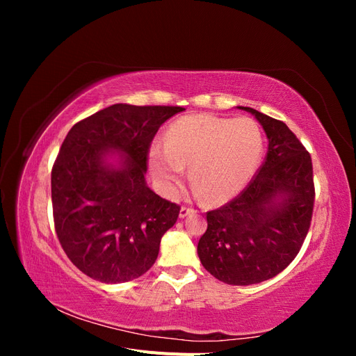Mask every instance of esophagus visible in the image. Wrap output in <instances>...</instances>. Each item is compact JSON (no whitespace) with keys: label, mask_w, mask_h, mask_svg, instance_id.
Here are the masks:
<instances>
[{"label":"esophagus","mask_w":356,"mask_h":356,"mask_svg":"<svg viewBox=\"0 0 356 356\" xmlns=\"http://www.w3.org/2000/svg\"><path fill=\"white\" fill-rule=\"evenodd\" d=\"M191 213H195V209L187 208V207H181V209H179V218H186V217H188V215H191Z\"/></svg>","instance_id":"1"}]
</instances>
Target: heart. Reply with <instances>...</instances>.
Wrapping results in <instances>:
<instances>
[{"mask_svg": "<svg viewBox=\"0 0 356 356\" xmlns=\"http://www.w3.org/2000/svg\"><path fill=\"white\" fill-rule=\"evenodd\" d=\"M261 153V131L251 118L190 114L172 123L163 145L152 147L148 166L166 196L175 195L184 166H190L193 184L209 203L218 204L233 199L250 182Z\"/></svg>", "mask_w": 356, "mask_h": 356, "instance_id": "1", "label": "heart"}]
</instances>
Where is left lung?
Listing matches in <instances>:
<instances>
[{
	"label": "left lung",
	"mask_w": 356,
	"mask_h": 356,
	"mask_svg": "<svg viewBox=\"0 0 356 356\" xmlns=\"http://www.w3.org/2000/svg\"><path fill=\"white\" fill-rule=\"evenodd\" d=\"M238 108L263 126L267 156L238 197L207 213L197 254L218 281L252 285L281 273L298 254L310 227L315 186L310 154L289 127L250 106Z\"/></svg>",
	"instance_id": "obj_1"
}]
</instances>
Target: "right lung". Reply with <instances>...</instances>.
<instances>
[{"label":"right lung","mask_w":356,"mask_h":356,"mask_svg":"<svg viewBox=\"0 0 356 356\" xmlns=\"http://www.w3.org/2000/svg\"><path fill=\"white\" fill-rule=\"evenodd\" d=\"M181 111L114 104L71 127L51 169L53 220L63 251L84 275L120 284L157 260L179 207L147 186V156L159 127Z\"/></svg>","instance_id":"1"}]
</instances>
